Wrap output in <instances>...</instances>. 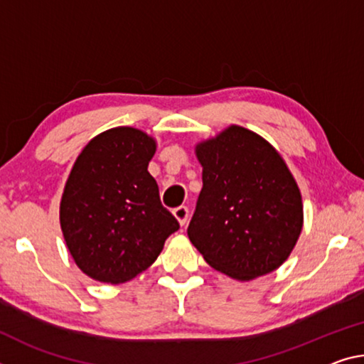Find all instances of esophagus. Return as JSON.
<instances>
[{"mask_svg":"<svg viewBox=\"0 0 364 364\" xmlns=\"http://www.w3.org/2000/svg\"><path fill=\"white\" fill-rule=\"evenodd\" d=\"M173 215L176 217V220L180 222L181 227H184V223L188 222V217H189V209L186 205H181V207H176L175 210H173Z\"/></svg>","mask_w":364,"mask_h":364,"instance_id":"obj_1","label":"esophagus"}]
</instances>
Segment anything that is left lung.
Segmentation results:
<instances>
[{"mask_svg":"<svg viewBox=\"0 0 364 364\" xmlns=\"http://www.w3.org/2000/svg\"><path fill=\"white\" fill-rule=\"evenodd\" d=\"M203 191L188 236L213 269L252 280L287 261L303 228L301 194L284 159L256 132L230 126L200 142Z\"/></svg>","mask_w":364,"mask_h":364,"instance_id":"1","label":"left lung"}]
</instances>
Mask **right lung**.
<instances>
[{
    "instance_id": "1",
    "label": "right lung",
    "mask_w": 364,
    "mask_h": 364,
    "mask_svg": "<svg viewBox=\"0 0 364 364\" xmlns=\"http://www.w3.org/2000/svg\"><path fill=\"white\" fill-rule=\"evenodd\" d=\"M154 154L152 137L121 126L94 137L69 173L61 230L74 262L92 279L131 280L154 264L180 228L147 171Z\"/></svg>"
}]
</instances>
